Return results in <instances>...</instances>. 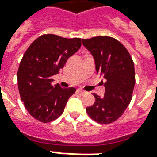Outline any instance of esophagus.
Returning <instances> with one entry per match:
<instances>
[{
	"label": "esophagus",
	"mask_w": 157,
	"mask_h": 157,
	"mask_svg": "<svg viewBox=\"0 0 157 157\" xmlns=\"http://www.w3.org/2000/svg\"><path fill=\"white\" fill-rule=\"evenodd\" d=\"M77 92H78L80 95H84V94L86 93L85 91H83V90H82V89H77Z\"/></svg>",
	"instance_id": "1"
}]
</instances>
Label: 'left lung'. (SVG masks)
<instances>
[{
  "instance_id": "left-lung-1",
  "label": "left lung",
  "mask_w": 157,
  "mask_h": 157,
  "mask_svg": "<svg viewBox=\"0 0 157 157\" xmlns=\"http://www.w3.org/2000/svg\"><path fill=\"white\" fill-rule=\"evenodd\" d=\"M82 44L94 58L97 73L106 80L104 97L93 93L95 102L86 108V112L99 124H111L124 113L131 101L135 84L134 62L124 46L112 37L82 39Z\"/></svg>"
}]
</instances>
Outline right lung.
<instances>
[{
  "mask_svg": "<svg viewBox=\"0 0 157 157\" xmlns=\"http://www.w3.org/2000/svg\"><path fill=\"white\" fill-rule=\"evenodd\" d=\"M82 39L44 34L33 42L23 55L17 71L20 97L29 114L42 123L55 120L64 112L75 88L51 85L52 76L82 46Z\"/></svg>",
  "mask_w": 157,
  "mask_h": 157,
  "instance_id": "right-lung-1",
  "label": "right lung"
}]
</instances>
